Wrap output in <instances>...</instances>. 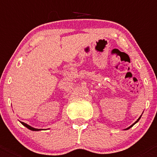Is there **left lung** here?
<instances>
[{"instance_id":"left-lung-1","label":"left lung","mask_w":157,"mask_h":157,"mask_svg":"<svg viewBox=\"0 0 157 157\" xmlns=\"http://www.w3.org/2000/svg\"><path fill=\"white\" fill-rule=\"evenodd\" d=\"M140 117H139V119H138V120H137V121H135V122H134V124H131V125H130V126H129V127H128V128H127V129H130V128H131V127H132V126H133V125H134V124H136V123H137V122H138V121H139V119H140Z\"/></svg>"}]
</instances>
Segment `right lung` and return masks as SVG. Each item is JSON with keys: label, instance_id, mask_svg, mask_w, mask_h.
<instances>
[{"label": "right lung", "instance_id": "right-lung-1", "mask_svg": "<svg viewBox=\"0 0 157 157\" xmlns=\"http://www.w3.org/2000/svg\"><path fill=\"white\" fill-rule=\"evenodd\" d=\"M22 123V124H23L24 126L27 127L28 129H29L30 130H33V131H39V130H40V129H35V128H33V127L30 126V125H28V124H26V123H24V122H21Z\"/></svg>", "mask_w": 157, "mask_h": 157}]
</instances>
